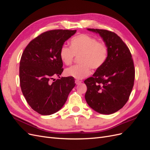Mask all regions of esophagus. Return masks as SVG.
<instances>
[{
  "instance_id": "esophagus-1",
  "label": "esophagus",
  "mask_w": 150,
  "mask_h": 150,
  "mask_svg": "<svg viewBox=\"0 0 150 150\" xmlns=\"http://www.w3.org/2000/svg\"><path fill=\"white\" fill-rule=\"evenodd\" d=\"M75 83H76V84L78 85V84H79L81 83V81H79V80H78V79H76V80H75Z\"/></svg>"
}]
</instances>
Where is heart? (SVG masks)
Wrapping results in <instances>:
<instances>
[{
	"mask_svg": "<svg viewBox=\"0 0 150 150\" xmlns=\"http://www.w3.org/2000/svg\"><path fill=\"white\" fill-rule=\"evenodd\" d=\"M108 47L104 42L87 34L74 36L70 40V47L65 45L59 51L61 61L66 65H70L75 56L79 57L81 64L68 67L65 71L67 76L76 79H83L91 73V67L98 69L106 62L108 56Z\"/></svg>",
	"mask_w": 150,
	"mask_h": 150,
	"instance_id": "obj_1",
	"label": "heart"
}]
</instances>
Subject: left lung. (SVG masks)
<instances>
[{"label": "left lung", "instance_id": "obj_1", "mask_svg": "<svg viewBox=\"0 0 150 150\" xmlns=\"http://www.w3.org/2000/svg\"><path fill=\"white\" fill-rule=\"evenodd\" d=\"M88 30L100 35L109 52L104 65L84 81L87 86L86 101L99 113L112 114L125 106L132 91L135 76L132 56L126 44L113 32Z\"/></svg>", "mask_w": 150, "mask_h": 150}]
</instances>
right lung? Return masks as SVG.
Instances as JSON below:
<instances>
[{"label":"right lung","mask_w":150,"mask_h":150,"mask_svg":"<svg viewBox=\"0 0 150 150\" xmlns=\"http://www.w3.org/2000/svg\"><path fill=\"white\" fill-rule=\"evenodd\" d=\"M76 30L56 29L44 32L28 44L19 66L22 94L31 108L41 115L60 110L75 86L72 77H61L63 63L59 51Z\"/></svg>","instance_id":"add662e5"}]
</instances>
